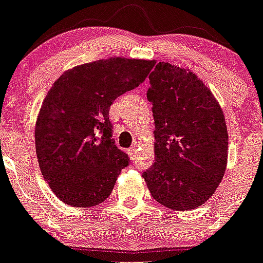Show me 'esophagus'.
I'll list each match as a JSON object with an SVG mask.
<instances>
[{
    "instance_id": "obj_1",
    "label": "esophagus",
    "mask_w": 263,
    "mask_h": 263,
    "mask_svg": "<svg viewBox=\"0 0 263 263\" xmlns=\"http://www.w3.org/2000/svg\"><path fill=\"white\" fill-rule=\"evenodd\" d=\"M128 154H129V157L132 158V159H137V157H138V148H137V146H132V148L128 151Z\"/></svg>"
}]
</instances>
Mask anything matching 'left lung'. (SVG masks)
<instances>
[{
	"mask_svg": "<svg viewBox=\"0 0 263 263\" xmlns=\"http://www.w3.org/2000/svg\"><path fill=\"white\" fill-rule=\"evenodd\" d=\"M149 80L155 160L143 178L160 204L174 211L194 210L216 192L224 176V115L211 90L191 70L158 63Z\"/></svg>",
	"mask_w": 263,
	"mask_h": 263,
	"instance_id": "8db88e82",
	"label": "left lung"
}]
</instances>
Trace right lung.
Returning <instances> with one entry per match:
<instances>
[{"label":"right lung","instance_id":"right-lung-1","mask_svg":"<svg viewBox=\"0 0 263 263\" xmlns=\"http://www.w3.org/2000/svg\"><path fill=\"white\" fill-rule=\"evenodd\" d=\"M154 60L109 58L65 71L44 99L35 126L42 177L66 204L92 207L111 193L129 157L111 139L109 109L135 89Z\"/></svg>","mask_w":263,"mask_h":263}]
</instances>
